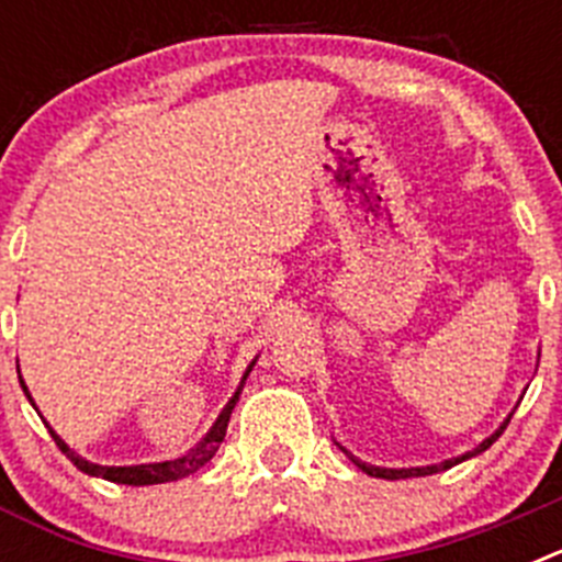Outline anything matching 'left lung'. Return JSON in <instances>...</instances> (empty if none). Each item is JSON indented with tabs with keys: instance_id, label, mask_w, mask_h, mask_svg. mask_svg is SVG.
Instances as JSON below:
<instances>
[{
	"instance_id": "1",
	"label": "left lung",
	"mask_w": 562,
	"mask_h": 562,
	"mask_svg": "<svg viewBox=\"0 0 562 562\" xmlns=\"http://www.w3.org/2000/svg\"><path fill=\"white\" fill-rule=\"evenodd\" d=\"M506 425H509V416H506L504 425H501V428L495 430V434L490 436V439L481 441V445H479V448H475V450H470V453H464V456H456V459L441 461V464H430V467H400V470H394V467H374V464H366V461H360V459H357V456H351L346 448H340V450H342V453H346V456H349V459L355 461V464L360 467V470H362V473H366V475H374V479L400 481V479H414V475H434V473H439V470H450V467L459 464V461H467V459H473V456L484 453V450L490 448V445H493V441L498 439L501 434H504Z\"/></svg>"
}]
</instances>
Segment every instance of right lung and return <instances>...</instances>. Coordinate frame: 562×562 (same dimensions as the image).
<instances>
[{
	"label": "right lung",
	"mask_w": 562,
	"mask_h": 562,
	"mask_svg": "<svg viewBox=\"0 0 562 562\" xmlns=\"http://www.w3.org/2000/svg\"><path fill=\"white\" fill-rule=\"evenodd\" d=\"M252 366H256V360H252L250 366H247L245 376H241V382H238L236 394H233V396H231V402H227L225 408H222L220 419L213 422V428L207 430L205 439H202L200 445H193V448L188 450L186 456H180V459L154 461V464H132V467H106V464H92V461L81 459V456H78L76 450H69V448H67V441H64L61 436L56 434V430L49 428L47 422H44V425H47L49 436H53V441H56V445H58V450H61V453L67 456V459L72 461V464H76L78 470H81V473L95 475V479L114 481V484H128V486H148V484H166V481H180V479H186V475L196 473V470H200V467H205L207 461H211L213 456H216V450H220L222 439H225L227 422H231L233 408H236L238 394H241V389H245V380H247V374H250V371H252ZM16 369H19V366H16ZM19 382H22L24 394H27L30 405H33V396H30V391H27V385H24L22 376H19ZM33 408H36V405H33Z\"/></svg>",
	"instance_id": "add662e5"
}]
</instances>
